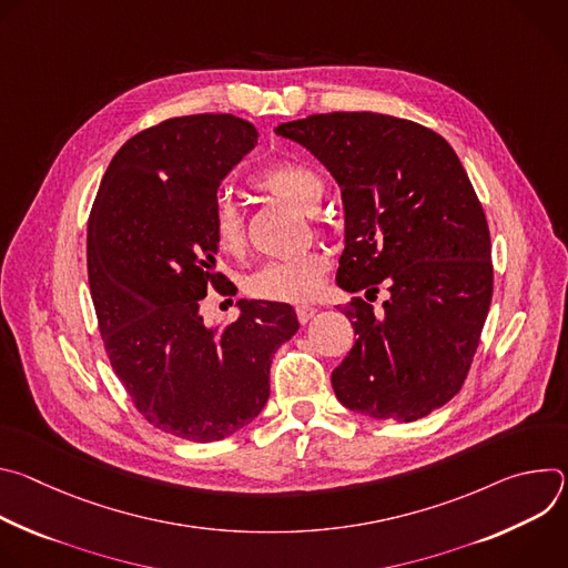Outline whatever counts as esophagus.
I'll return each instance as SVG.
<instances>
[{"mask_svg": "<svg viewBox=\"0 0 568 568\" xmlns=\"http://www.w3.org/2000/svg\"><path fill=\"white\" fill-rule=\"evenodd\" d=\"M314 314H316L314 305H296V316H298L301 323H307Z\"/></svg>", "mask_w": 568, "mask_h": 568, "instance_id": "obj_1", "label": "esophagus"}]
</instances>
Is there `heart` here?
I'll return each instance as SVG.
<instances>
[{
	"label": "heart",
	"instance_id": "1",
	"mask_svg": "<svg viewBox=\"0 0 568 568\" xmlns=\"http://www.w3.org/2000/svg\"><path fill=\"white\" fill-rule=\"evenodd\" d=\"M254 186L303 211H314L323 195L321 175L312 166L301 164V161H276V164H270L254 178ZM211 229L220 252L229 256L245 254V217H242L240 209L229 197H220L215 202ZM328 270L331 258L326 252L307 250L294 258L263 263L245 276L242 287L254 298L303 303L321 292Z\"/></svg>",
	"mask_w": 568,
	"mask_h": 568
}]
</instances>
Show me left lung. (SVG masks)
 <instances>
[{
	"instance_id": "obj_1",
	"label": "left lung",
	"mask_w": 568,
	"mask_h": 568,
	"mask_svg": "<svg viewBox=\"0 0 568 568\" xmlns=\"http://www.w3.org/2000/svg\"><path fill=\"white\" fill-rule=\"evenodd\" d=\"M331 171L344 202L346 292L388 287L384 310L353 298L357 342L333 371L346 409L414 423L463 386L493 301V247L483 206L452 145L388 114L333 112L281 123Z\"/></svg>"
}]
</instances>
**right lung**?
I'll return each mask as SVG.
<instances>
[{
	"label": "right lung",
	"mask_w": 568,
	"mask_h": 568,
	"mask_svg": "<svg viewBox=\"0 0 568 568\" xmlns=\"http://www.w3.org/2000/svg\"><path fill=\"white\" fill-rule=\"evenodd\" d=\"M256 143L233 114L169 119L121 145L90 213V292L110 364L150 425L193 443L258 418L272 357L298 331L287 303L240 298L224 328L200 312L209 283L224 281L217 189Z\"/></svg>",
	"instance_id": "add662e5"
}]
</instances>
